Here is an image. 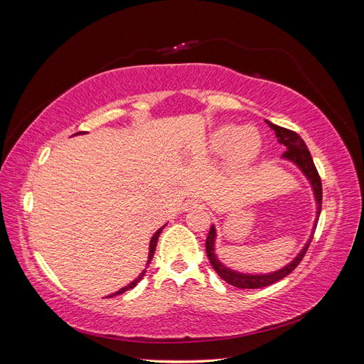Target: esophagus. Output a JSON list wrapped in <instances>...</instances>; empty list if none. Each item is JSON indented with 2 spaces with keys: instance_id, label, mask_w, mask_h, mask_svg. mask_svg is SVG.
<instances>
[{
  "instance_id": "obj_1",
  "label": "esophagus",
  "mask_w": 364,
  "mask_h": 364,
  "mask_svg": "<svg viewBox=\"0 0 364 364\" xmlns=\"http://www.w3.org/2000/svg\"><path fill=\"white\" fill-rule=\"evenodd\" d=\"M203 205L199 200H186L182 206L183 211H193V209H200Z\"/></svg>"
}]
</instances>
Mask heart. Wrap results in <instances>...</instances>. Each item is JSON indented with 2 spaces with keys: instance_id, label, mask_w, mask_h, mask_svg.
<instances>
[{
  "instance_id": "heart-1",
  "label": "heart",
  "mask_w": 364,
  "mask_h": 364,
  "mask_svg": "<svg viewBox=\"0 0 364 364\" xmlns=\"http://www.w3.org/2000/svg\"><path fill=\"white\" fill-rule=\"evenodd\" d=\"M262 139L257 127H240L232 123L220 124L208 139V149L214 155H225L229 150V158L235 165H247L258 156Z\"/></svg>"
}]
</instances>
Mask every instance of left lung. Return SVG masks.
Returning a JSON list of instances; mask_svg holds the SVG:
<instances>
[{"label": "left lung", "mask_w": 364, "mask_h": 364, "mask_svg": "<svg viewBox=\"0 0 364 364\" xmlns=\"http://www.w3.org/2000/svg\"><path fill=\"white\" fill-rule=\"evenodd\" d=\"M266 123L274 132V136H277L279 144L284 146V149L287 150V151H284L282 159L291 162L294 167H297V170H299L305 176L308 183H310L313 196H314V202H316V218H314V223L311 228V232H310V235H308V240L305 241L304 247L297 252V255L290 262L282 266L281 269L267 272V273H247V272H240L232 267H228L226 264L217 255V249H215L217 229H215V225H213L211 229H209L208 237H206L208 258H209V261H211V266L214 267L218 277L238 289H262V287H267V285H270V284L278 282L279 279L290 274L296 269L297 264L301 262L308 246H310V243H311L314 230H316V226L318 222V215H321V209H322V182H321V178H318V173H317L316 165L313 162L311 153L306 149L304 139L297 135L296 132L273 124L269 119H266Z\"/></svg>", "instance_id": "obj_1"}]
</instances>
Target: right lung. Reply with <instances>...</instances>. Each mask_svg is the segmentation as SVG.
I'll use <instances>...</instances> for the list:
<instances>
[{
  "instance_id": "obj_1",
  "label": "right lung",
  "mask_w": 364,
  "mask_h": 364,
  "mask_svg": "<svg viewBox=\"0 0 364 364\" xmlns=\"http://www.w3.org/2000/svg\"><path fill=\"white\" fill-rule=\"evenodd\" d=\"M74 135H80V132L79 134H74ZM167 226V223H165L162 228H159L155 234H153V237H151V240H150V243H149V257H147V262H146V269L142 270L138 277L132 281V282H129L126 287H123V289H119L118 291H115V293H112V294H109V296H106V297H114V296H118V294H123L124 291H127V290H130V289H134L135 285L144 278V274H146V272H147V267H149V264L151 262V258H153V253H155V249H156V243H158V238H159V235H161V232H162V229Z\"/></svg>"
}]
</instances>
